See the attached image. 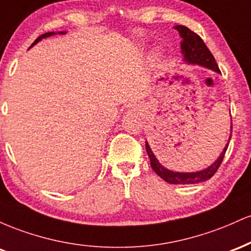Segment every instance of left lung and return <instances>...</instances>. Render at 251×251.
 Masks as SVG:
<instances>
[{
  "label": "left lung",
  "mask_w": 251,
  "mask_h": 251,
  "mask_svg": "<svg viewBox=\"0 0 251 251\" xmlns=\"http://www.w3.org/2000/svg\"><path fill=\"white\" fill-rule=\"evenodd\" d=\"M176 29L179 31L181 39L183 41L180 43L181 47V53H183L184 61L189 63H197V65L204 66V67L210 68V70L221 73L220 68H218L217 63L215 61V57L211 54V51L209 50V48L206 47V45L204 43L201 37L196 34L195 31L190 30L189 28L184 27V25H176ZM232 124V123H231ZM231 131H232V125H231ZM231 139V133H230L229 142ZM229 142H227L226 146L224 148L223 152H222L218 159L216 160L214 164L209 166L208 169L201 170L198 172H174L170 171V170L165 169L163 165H160L158 159L155 158L153 152L150 149L148 142H146V152H148L150 163H151V168L153 169V171L159 176L160 178H163L164 180L168 181L170 184H197L201 181H205L210 179V178L217 172L218 168L221 166L222 162H223V158L226 155V149L229 146Z\"/></svg>",
  "instance_id": "1"
}]
</instances>
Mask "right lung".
Wrapping results in <instances>:
<instances>
[{"mask_svg": "<svg viewBox=\"0 0 251 251\" xmlns=\"http://www.w3.org/2000/svg\"><path fill=\"white\" fill-rule=\"evenodd\" d=\"M54 34H55V33H54V31H48V33H45V34H42V35H40L39 37H37V39L35 40V41L33 42V45H31V46H34V45H35V43L39 42L40 40L45 39V37H48V36H50V35H54ZM60 34H65V33H63V31H60Z\"/></svg>", "mask_w": 251, "mask_h": 251, "instance_id": "right-lung-1", "label": "right lung"}]
</instances>
